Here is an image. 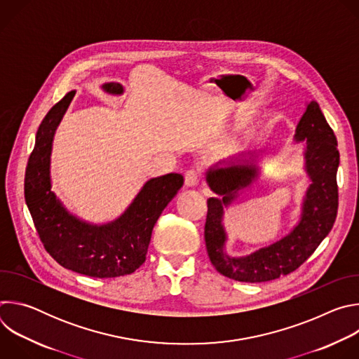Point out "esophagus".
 I'll use <instances>...</instances> for the list:
<instances>
[{
  "instance_id": "1",
  "label": "esophagus",
  "mask_w": 359,
  "mask_h": 359,
  "mask_svg": "<svg viewBox=\"0 0 359 359\" xmlns=\"http://www.w3.org/2000/svg\"><path fill=\"white\" fill-rule=\"evenodd\" d=\"M198 180H200V172L197 169H189L184 173V184L187 187H193L198 184Z\"/></svg>"
}]
</instances>
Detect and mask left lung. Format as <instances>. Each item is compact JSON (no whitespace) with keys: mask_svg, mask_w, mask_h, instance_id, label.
<instances>
[{"mask_svg":"<svg viewBox=\"0 0 359 359\" xmlns=\"http://www.w3.org/2000/svg\"><path fill=\"white\" fill-rule=\"evenodd\" d=\"M297 140H306L305 162L311 184L306 190L299 224L280 241L255 251L247 257H229L224 252L226 234L222 226L223 204L233 200L234 193L247 187L257 176L254 166L233 165L208 172V183L223 198L208 200V217L204 224V240L215 269L236 281L264 283L295 271L317 250L331 231L338 212L337 169L339 151L337 137L321 112L311 100L301 116Z\"/></svg>","mask_w":359,"mask_h":359,"instance_id":"obj_1","label":"left lung"}]
</instances>
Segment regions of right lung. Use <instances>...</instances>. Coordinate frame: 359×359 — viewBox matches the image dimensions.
<instances>
[{"instance_id":"1","label":"right lung","mask_w":359,"mask_h":359,"mask_svg":"<svg viewBox=\"0 0 359 359\" xmlns=\"http://www.w3.org/2000/svg\"><path fill=\"white\" fill-rule=\"evenodd\" d=\"M109 93H122L121 83H105ZM75 92L67 93L43 118L25 170V201L41 243L58 264L75 273L114 278L132 274L144 260L159 216L183 186V176L168 173L150 179L129 209L114 223L90 226L71 216L50 191L49 155L54 132Z\"/></svg>"}]
</instances>
